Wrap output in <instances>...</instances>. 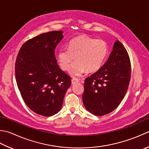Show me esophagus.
Instances as JSON below:
<instances>
[{"mask_svg":"<svg viewBox=\"0 0 149 149\" xmlns=\"http://www.w3.org/2000/svg\"><path fill=\"white\" fill-rule=\"evenodd\" d=\"M78 82H79V79H77V78L74 77L72 79V84H75V83H78Z\"/></svg>","mask_w":149,"mask_h":149,"instance_id":"34e87169","label":"esophagus"}]
</instances>
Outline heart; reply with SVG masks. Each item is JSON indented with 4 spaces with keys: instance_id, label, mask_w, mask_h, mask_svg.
<instances>
[{
    "instance_id": "heart-1",
    "label": "heart",
    "mask_w": 149,
    "mask_h": 149,
    "mask_svg": "<svg viewBox=\"0 0 149 149\" xmlns=\"http://www.w3.org/2000/svg\"><path fill=\"white\" fill-rule=\"evenodd\" d=\"M109 53L108 45L103 40H96L86 36L78 37L72 40L68 48H61L57 53V60L61 68L69 69L72 76H81L86 70L95 72L103 65Z\"/></svg>"
}]
</instances>
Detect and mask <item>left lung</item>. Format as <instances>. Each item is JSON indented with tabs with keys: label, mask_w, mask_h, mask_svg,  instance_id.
<instances>
[{
	"label": "left lung",
	"mask_w": 149,
	"mask_h": 149,
	"mask_svg": "<svg viewBox=\"0 0 149 149\" xmlns=\"http://www.w3.org/2000/svg\"><path fill=\"white\" fill-rule=\"evenodd\" d=\"M130 75L129 54L118 40L104 65L84 81L83 102L86 109L98 116L114 110L126 94Z\"/></svg>",
	"instance_id": "8db88e82"
}]
</instances>
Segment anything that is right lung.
Listing matches in <instances>:
<instances>
[{"mask_svg": "<svg viewBox=\"0 0 149 149\" xmlns=\"http://www.w3.org/2000/svg\"><path fill=\"white\" fill-rule=\"evenodd\" d=\"M63 31L42 33L25 42L17 55L15 72L23 100L37 114L46 117L61 109L71 78L57 64L55 49Z\"/></svg>", "mask_w": 149, "mask_h": 149, "instance_id": "right-lung-1", "label": "right lung"}]
</instances>
